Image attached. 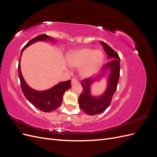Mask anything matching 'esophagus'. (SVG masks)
Returning a JSON list of instances; mask_svg holds the SVG:
<instances>
[{
  "label": "esophagus",
  "instance_id": "1",
  "mask_svg": "<svg viewBox=\"0 0 157 157\" xmlns=\"http://www.w3.org/2000/svg\"><path fill=\"white\" fill-rule=\"evenodd\" d=\"M77 83H78V80L76 79V78H73L71 79V84H72V85L76 84H77Z\"/></svg>",
  "mask_w": 157,
  "mask_h": 157
}]
</instances>
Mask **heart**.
<instances>
[{
	"label": "heart",
	"instance_id": "1",
	"mask_svg": "<svg viewBox=\"0 0 157 157\" xmlns=\"http://www.w3.org/2000/svg\"><path fill=\"white\" fill-rule=\"evenodd\" d=\"M67 60L71 67H82L80 75L82 77L89 78L101 68L103 62V53L100 50L82 48L71 52Z\"/></svg>",
	"mask_w": 157,
	"mask_h": 157
}]
</instances>
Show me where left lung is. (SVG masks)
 <instances>
[{"instance_id":"obj_1","label":"left lung","mask_w":157,"mask_h":157,"mask_svg":"<svg viewBox=\"0 0 157 157\" xmlns=\"http://www.w3.org/2000/svg\"><path fill=\"white\" fill-rule=\"evenodd\" d=\"M100 43L107 55V59L110 61L103 65V72L97 77L93 79L88 78L80 81L83 90L78 98L79 107L89 115H98L105 111L111 104L113 95L116 92L120 77L121 59L119 56L105 42L100 41ZM105 74L108 76V86L106 91L99 97L92 96L90 91L91 84Z\"/></svg>"}]
</instances>
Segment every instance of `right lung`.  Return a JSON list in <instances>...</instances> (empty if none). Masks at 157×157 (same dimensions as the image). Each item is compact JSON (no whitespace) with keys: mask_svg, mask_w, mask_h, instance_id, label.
Returning a JSON list of instances; mask_svg holds the SVG:
<instances>
[{"mask_svg":"<svg viewBox=\"0 0 157 157\" xmlns=\"http://www.w3.org/2000/svg\"><path fill=\"white\" fill-rule=\"evenodd\" d=\"M55 41V39L50 38L46 35H40L28 42L23 47L20 55V58L18 64V74L20 80L21 88L26 99L31 103L36 108L43 112L53 111L59 107L63 100V96L65 91L71 88V80L59 83L52 88L44 90V91H37L29 86L25 81L21 74L20 68V59L23 51L31 44L38 41Z\"/></svg>","mask_w":157,"mask_h":157,"instance_id":"right-lung-1","label":"right lung"}]
</instances>
